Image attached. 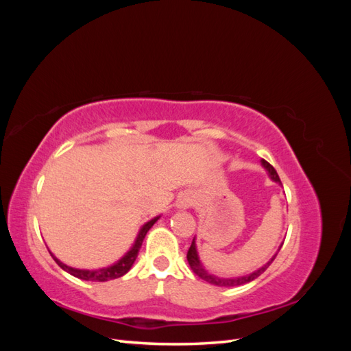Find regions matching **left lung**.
I'll return each mask as SVG.
<instances>
[{"mask_svg": "<svg viewBox=\"0 0 351 351\" xmlns=\"http://www.w3.org/2000/svg\"><path fill=\"white\" fill-rule=\"evenodd\" d=\"M262 165L268 169V173H269V176L272 177V180H275V182L281 183V180H280L277 171H275V168H274L268 161H265V159H262ZM275 256H277V254H275ZM275 256H274L267 265H263L262 268H259L258 271H254V272L250 274V275H244V277H239V278H218V277H214V275L208 274L204 268H202V265H200L199 258H197L195 239H193V241H192V246H190L189 250H187V261H189L190 268L193 269V272L197 275V277H200L202 280H205L206 282L214 284V285H217V287H237V285H243V284H247V282H250V281H253V280H256V278L259 277V275H262L265 271H267V268L274 262Z\"/></svg>", "mask_w": 351, "mask_h": 351, "instance_id": "1", "label": "left lung"}]
</instances>
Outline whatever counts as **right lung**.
I'll return each instance as SVG.
<instances>
[{"label":"right lung","instance_id":"obj_1","mask_svg":"<svg viewBox=\"0 0 351 351\" xmlns=\"http://www.w3.org/2000/svg\"><path fill=\"white\" fill-rule=\"evenodd\" d=\"M156 219H158V217L154 218V219H151L149 222H146V224L142 227V230H141V232H139V236H137V239H136V241H134V244H133V247H132L129 252H127L119 262L111 265V267H108V268L95 269V271L76 269V268H70V267H67V265L60 262L56 256H52V253H51V256L54 258V261L58 263L60 268H62L66 272L71 274L73 277L84 280V281H108V280L120 278V277H123L124 274H127V272L130 271L132 265L134 263V261H136V258H137V253H139V250H141V247H142V243H143V239H145V236H146V232L149 231V228L155 224Z\"/></svg>","mask_w":351,"mask_h":351}]
</instances>
